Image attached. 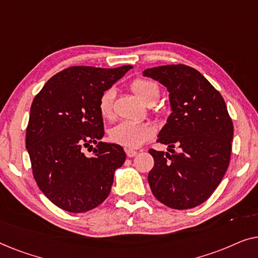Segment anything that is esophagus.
<instances>
[{
	"label": "esophagus",
	"instance_id": "obj_1",
	"mask_svg": "<svg viewBox=\"0 0 258 258\" xmlns=\"http://www.w3.org/2000/svg\"><path fill=\"white\" fill-rule=\"evenodd\" d=\"M125 153H126V156H128V157H134V156H136V155H137V151L132 150V149H128L125 151Z\"/></svg>",
	"mask_w": 258,
	"mask_h": 258
}]
</instances>
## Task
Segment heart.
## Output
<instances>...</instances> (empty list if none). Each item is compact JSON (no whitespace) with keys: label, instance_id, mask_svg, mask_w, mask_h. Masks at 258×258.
I'll list each match as a JSON object with an SVG mask.
<instances>
[{"label":"heart","instance_id":"1","mask_svg":"<svg viewBox=\"0 0 258 258\" xmlns=\"http://www.w3.org/2000/svg\"><path fill=\"white\" fill-rule=\"evenodd\" d=\"M130 89L144 103L151 104L160 96V88L153 81L139 77L130 84ZM115 89L108 88L98 100V110L103 118L112 119L115 116ZM155 129L150 123L121 122L112 126L109 132L111 142L125 148H139L154 136Z\"/></svg>","mask_w":258,"mask_h":258}]
</instances>
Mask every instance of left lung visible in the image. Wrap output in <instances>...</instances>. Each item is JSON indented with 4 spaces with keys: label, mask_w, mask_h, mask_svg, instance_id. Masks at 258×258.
Returning <instances> with one entry per match:
<instances>
[{
    "label": "left lung",
    "mask_w": 258,
    "mask_h": 258,
    "mask_svg": "<svg viewBox=\"0 0 258 258\" xmlns=\"http://www.w3.org/2000/svg\"><path fill=\"white\" fill-rule=\"evenodd\" d=\"M169 91L172 112L157 142L178 151L150 149L148 175L154 196L169 208H195L209 199L227 171L234 125L222 95L200 72L184 64L143 72Z\"/></svg>",
    "instance_id": "obj_1"
}]
</instances>
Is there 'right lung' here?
I'll list each match as a JSON object with an SVG mask.
<instances>
[{
  "instance_id": "add662e5",
  "label": "right lung",
  "mask_w": 258,
  "mask_h": 258,
  "mask_svg": "<svg viewBox=\"0 0 258 258\" xmlns=\"http://www.w3.org/2000/svg\"><path fill=\"white\" fill-rule=\"evenodd\" d=\"M132 68L70 67L52 76L31 103L26 147L34 178L63 210L77 214L100 206L124 163L121 146L100 141L104 125L98 100ZM91 144L97 149L87 158L83 148Z\"/></svg>"
}]
</instances>
